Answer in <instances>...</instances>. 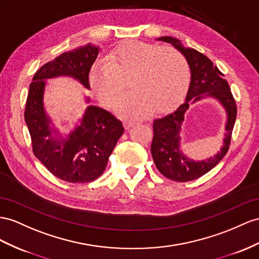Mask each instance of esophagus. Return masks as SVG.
<instances>
[{
  "mask_svg": "<svg viewBox=\"0 0 259 259\" xmlns=\"http://www.w3.org/2000/svg\"><path fill=\"white\" fill-rule=\"evenodd\" d=\"M136 124H137V122L131 121V120H124V121H123V125H124L125 129H130V128H132V127H134V125H136Z\"/></svg>",
  "mask_w": 259,
  "mask_h": 259,
  "instance_id": "esophagus-1",
  "label": "esophagus"
}]
</instances>
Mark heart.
Instances as JSON below:
<instances>
[{"instance_id": "obj_1", "label": "heart", "mask_w": 259, "mask_h": 259, "mask_svg": "<svg viewBox=\"0 0 259 259\" xmlns=\"http://www.w3.org/2000/svg\"><path fill=\"white\" fill-rule=\"evenodd\" d=\"M189 79V66L181 52L144 41L117 46L90 73L93 92L107 106L123 94L128 82L134 93L118 101L114 110L132 118L176 108L186 96Z\"/></svg>"}]
</instances>
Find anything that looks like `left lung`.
<instances>
[{"instance_id": "left-lung-1", "label": "left lung", "mask_w": 259, "mask_h": 259, "mask_svg": "<svg viewBox=\"0 0 259 259\" xmlns=\"http://www.w3.org/2000/svg\"><path fill=\"white\" fill-rule=\"evenodd\" d=\"M156 40L170 44L186 58L190 69V83L185 102L175 111L153 122L151 153L156 168L175 182H189L201 177L220 162L230 148L232 131L236 119V104L229 83L209 58L200 52L184 47L180 39L164 36ZM211 97L220 102L227 114L224 145L213 157L195 161L185 156L180 148V131L184 114L191 103Z\"/></svg>"}]
</instances>
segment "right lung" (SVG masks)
Masks as SVG:
<instances>
[{
	"label": "right lung",
	"mask_w": 259,
	"mask_h": 259,
	"mask_svg": "<svg viewBox=\"0 0 259 259\" xmlns=\"http://www.w3.org/2000/svg\"><path fill=\"white\" fill-rule=\"evenodd\" d=\"M99 47L88 44L63 52L39 69L29 85L25 121L35 156L51 174L69 183H90L101 176L123 134L120 120L97 106L86 107L79 123L62 136L46 112L44 95L47 79L70 76L90 90V72ZM90 103V97L85 98Z\"/></svg>",
	"instance_id": "obj_1"
}]
</instances>
